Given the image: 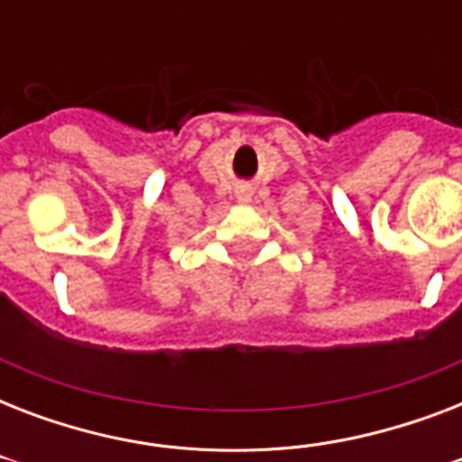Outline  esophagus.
I'll use <instances>...</instances> for the list:
<instances>
[{
	"instance_id": "34e87169",
	"label": "esophagus",
	"mask_w": 462,
	"mask_h": 462,
	"mask_svg": "<svg viewBox=\"0 0 462 462\" xmlns=\"http://www.w3.org/2000/svg\"><path fill=\"white\" fill-rule=\"evenodd\" d=\"M239 201H249V194H246V191H239Z\"/></svg>"
}]
</instances>
